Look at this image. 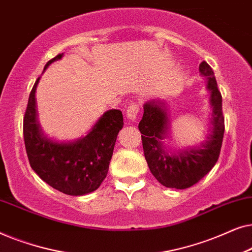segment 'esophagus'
<instances>
[{"instance_id": "esophagus-1", "label": "esophagus", "mask_w": 252, "mask_h": 252, "mask_svg": "<svg viewBox=\"0 0 252 252\" xmlns=\"http://www.w3.org/2000/svg\"><path fill=\"white\" fill-rule=\"evenodd\" d=\"M137 113H139V105L135 104V103H132L126 110L127 119L130 120V122H135Z\"/></svg>"}]
</instances>
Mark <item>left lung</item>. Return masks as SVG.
I'll return each mask as SVG.
<instances>
[{
    "label": "left lung",
    "instance_id": "obj_1",
    "mask_svg": "<svg viewBox=\"0 0 252 252\" xmlns=\"http://www.w3.org/2000/svg\"><path fill=\"white\" fill-rule=\"evenodd\" d=\"M199 73L206 80L211 113L208 133L198 144L184 149H170L166 144L170 113L165 103L151 99L143 105L139 129L142 134L144 157L154 177L167 188L191 187L211 171L219 158L225 132L221 94L213 70L206 62L199 64Z\"/></svg>",
    "mask_w": 252,
    "mask_h": 252
}]
</instances>
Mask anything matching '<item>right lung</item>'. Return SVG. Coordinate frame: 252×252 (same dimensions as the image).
Wrapping results in <instances>:
<instances>
[{
    "label": "right lung",
    "instance_id": "1",
    "mask_svg": "<svg viewBox=\"0 0 252 252\" xmlns=\"http://www.w3.org/2000/svg\"><path fill=\"white\" fill-rule=\"evenodd\" d=\"M63 56L60 54L48 62L43 72ZM40 78L33 86L24 117V141L31 167L46 184L63 194L82 196L95 191L108 174L117 135L124 126L123 113L108 110L85 136L72 141L55 140L42 132L37 120L35 92Z\"/></svg>",
    "mask_w": 252,
    "mask_h": 252
}]
</instances>
